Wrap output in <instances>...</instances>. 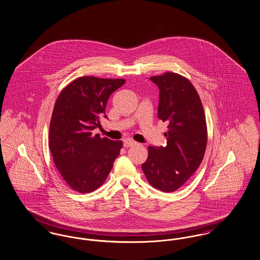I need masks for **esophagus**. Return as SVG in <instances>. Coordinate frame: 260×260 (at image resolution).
<instances>
[{
    "label": "esophagus",
    "instance_id": "34e87169",
    "mask_svg": "<svg viewBox=\"0 0 260 260\" xmlns=\"http://www.w3.org/2000/svg\"><path fill=\"white\" fill-rule=\"evenodd\" d=\"M136 141H134L133 139H125L124 141V146L125 148H128V147H131V146H134V145H136Z\"/></svg>",
    "mask_w": 260,
    "mask_h": 260
}]
</instances>
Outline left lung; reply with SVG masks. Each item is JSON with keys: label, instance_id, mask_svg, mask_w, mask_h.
<instances>
[{"label": "left lung", "instance_id": "1", "mask_svg": "<svg viewBox=\"0 0 260 260\" xmlns=\"http://www.w3.org/2000/svg\"><path fill=\"white\" fill-rule=\"evenodd\" d=\"M150 79L160 88L158 117L169 125L167 145L149 146L148 158L141 168L150 185L173 192L185 184L204 159L206 116L196 88L185 77L166 72Z\"/></svg>", "mask_w": 260, "mask_h": 260}]
</instances>
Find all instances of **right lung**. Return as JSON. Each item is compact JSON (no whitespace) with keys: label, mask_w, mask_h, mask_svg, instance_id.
<instances>
[{"label":"right lung","mask_w":260,"mask_h":260,"mask_svg":"<svg viewBox=\"0 0 260 260\" xmlns=\"http://www.w3.org/2000/svg\"><path fill=\"white\" fill-rule=\"evenodd\" d=\"M124 82L81 77L64 87L55 101L49 146L63 179L79 193L92 192L104 183L123 147L121 140L93 136L92 129L100 126L109 96Z\"/></svg>","instance_id":"right-lung-1"}]
</instances>
